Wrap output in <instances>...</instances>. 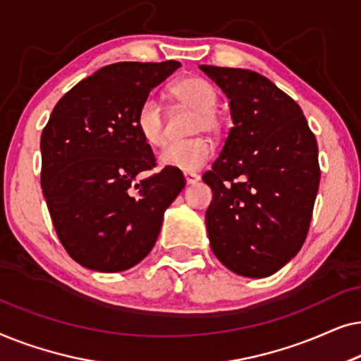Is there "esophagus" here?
I'll list each match as a JSON object with an SVG mask.
<instances>
[{"label": "esophagus", "instance_id": "34e87169", "mask_svg": "<svg viewBox=\"0 0 361 361\" xmlns=\"http://www.w3.org/2000/svg\"><path fill=\"white\" fill-rule=\"evenodd\" d=\"M184 179H185L187 185H192V184H197V182L200 180V176L195 174V172H185Z\"/></svg>", "mask_w": 361, "mask_h": 361}]
</instances>
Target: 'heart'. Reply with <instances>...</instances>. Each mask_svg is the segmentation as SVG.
Wrapping results in <instances>:
<instances>
[{
  "label": "heart",
  "instance_id": "obj_1",
  "mask_svg": "<svg viewBox=\"0 0 361 361\" xmlns=\"http://www.w3.org/2000/svg\"><path fill=\"white\" fill-rule=\"evenodd\" d=\"M171 95L180 108L194 111L190 120V135H219L221 131V118L216 113V92L205 78L189 75L172 83ZM136 126L142 140L149 146L161 147L167 141L166 113L159 100L147 97L142 100L136 115ZM214 146L209 137L194 136L190 140L172 142L161 152L159 161L164 167L182 172H194L200 169L212 157Z\"/></svg>",
  "mask_w": 361,
  "mask_h": 361
}]
</instances>
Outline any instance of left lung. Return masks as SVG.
Instances as JSON below:
<instances>
[{
    "label": "left lung",
    "instance_id": "8db88e82",
    "mask_svg": "<svg viewBox=\"0 0 361 361\" xmlns=\"http://www.w3.org/2000/svg\"><path fill=\"white\" fill-rule=\"evenodd\" d=\"M230 98L233 126L205 184L210 248L230 271L266 278L294 258L307 236L320 167L300 106L245 68L200 66Z\"/></svg>",
    "mask_w": 361,
    "mask_h": 361
}]
</instances>
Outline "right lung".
I'll return each mask as SVG.
<instances>
[{"label": "right lung", "instance_id": "add662e5", "mask_svg": "<svg viewBox=\"0 0 361 361\" xmlns=\"http://www.w3.org/2000/svg\"><path fill=\"white\" fill-rule=\"evenodd\" d=\"M180 63L118 62L71 88L54 106L41 136V185L61 243L83 268L130 269L145 259L162 216L185 179L164 167L136 126L149 92Z\"/></svg>", "mask_w": 361, "mask_h": 361}]
</instances>
